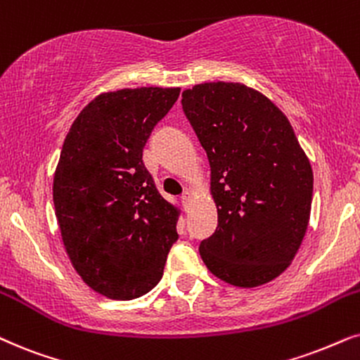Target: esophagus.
<instances>
[{
    "instance_id": "esophagus-1",
    "label": "esophagus",
    "mask_w": 360,
    "mask_h": 360,
    "mask_svg": "<svg viewBox=\"0 0 360 360\" xmlns=\"http://www.w3.org/2000/svg\"><path fill=\"white\" fill-rule=\"evenodd\" d=\"M191 200H193V193H191L190 190L184 191V195H181V203H184L185 208H188V205L191 203Z\"/></svg>"
}]
</instances>
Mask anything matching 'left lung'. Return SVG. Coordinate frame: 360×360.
Returning a JSON list of instances; mask_svg holds the SVG:
<instances>
[{
    "instance_id": "8db88e82",
    "label": "left lung",
    "mask_w": 360,
    "mask_h": 360,
    "mask_svg": "<svg viewBox=\"0 0 360 360\" xmlns=\"http://www.w3.org/2000/svg\"><path fill=\"white\" fill-rule=\"evenodd\" d=\"M181 105L210 162L218 226L200 245L210 273L256 288L291 264L311 217L312 169L286 115L240 82H203Z\"/></svg>"
}]
</instances>
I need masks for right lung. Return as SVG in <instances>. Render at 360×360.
Instances as JSON below:
<instances>
[{
  "label": "right lung",
  "mask_w": 360,
  "mask_h": 360,
  "mask_svg": "<svg viewBox=\"0 0 360 360\" xmlns=\"http://www.w3.org/2000/svg\"><path fill=\"white\" fill-rule=\"evenodd\" d=\"M179 96L180 87L102 92L64 139L53 184L60 236L82 281L109 300L155 288L179 240L180 208L158 193L142 162L147 139Z\"/></svg>",
  "instance_id": "obj_1"
}]
</instances>
